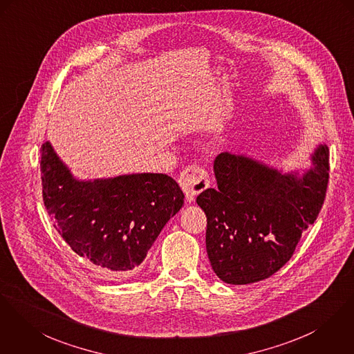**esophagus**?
Here are the masks:
<instances>
[{"instance_id":"34e87169","label":"esophagus","mask_w":354,"mask_h":354,"mask_svg":"<svg viewBox=\"0 0 354 354\" xmlns=\"http://www.w3.org/2000/svg\"><path fill=\"white\" fill-rule=\"evenodd\" d=\"M179 185L182 190L185 191L187 202L195 201V196L206 190L210 185L209 175L205 168L192 164L183 169V172L179 176Z\"/></svg>"}]
</instances>
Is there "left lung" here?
I'll use <instances>...</instances> for the list:
<instances>
[{
	"mask_svg": "<svg viewBox=\"0 0 354 354\" xmlns=\"http://www.w3.org/2000/svg\"><path fill=\"white\" fill-rule=\"evenodd\" d=\"M311 162L299 175L244 155L222 152L216 158L218 189L201 192L196 203L207 217V256L222 281L264 280L292 257L326 196V144L315 148Z\"/></svg>",
	"mask_w": 354,
	"mask_h": 354,
	"instance_id": "left-lung-1",
	"label": "left lung"
}]
</instances>
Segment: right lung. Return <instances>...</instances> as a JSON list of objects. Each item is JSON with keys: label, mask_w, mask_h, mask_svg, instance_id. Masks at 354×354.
<instances>
[{"label": "right lung", "mask_w": 354, "mask_h": 354, "mask_svg": "<svg viewBox=\"0 0 354 354\" xmlns=\"http://www.w3.org/2000/svg\"><path fill=\"white\" fill-rule=\"evenodd\" d=\"M40 169L44 206L57 233L78 256L109 272L138 267L185 203L183 191L165 174L78 180L48 141Z\"/></svg>", "instance_id": "right-lung-1"}]
</instances>
